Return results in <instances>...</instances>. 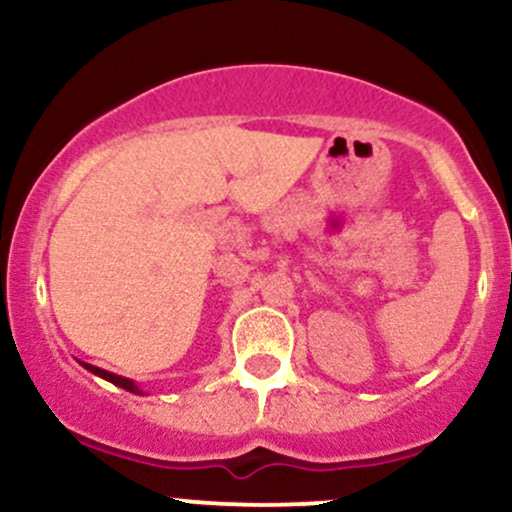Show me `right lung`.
Masks as SVG:
<instances>
[{"instance_id":"right-lung-1","label":"right lung","mask_w":512,"mask_h":512,"mask_svg":"<svg viewBox=\"0 0 512 512\" xmlns=\"http://www.w3.org/2000/svg\"><path fill=\"white\" fill-rule=\"evenodd\" d=\"M84 368L91 370V373L101 375V378H105V380H110V383L117 385V387H122V390H127V392H137V395H142V390H139V387L134 385L132 380H127V378H120V375H115V373H108V370H103V368H98V366H91V363H84Z\"/></svg>"}]
</instances>
